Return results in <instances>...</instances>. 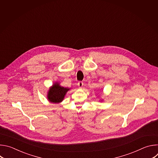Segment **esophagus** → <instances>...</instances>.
<instances>
[{
	"instance_id": "34e87169",
	"label": "esophagus",
	"mask_w": 158,
	"mask_h": 158,
	"mask_svg": "<svg viewBox=\"0 0 158 158\" xmlns=\"http://www.w3.org/2000/svg\"><path fill=\"white\" fill-rule=\"evenodd\" d=\"M77 85H78V86H79V88H82V86H83V85H84V82H82V81H79V82L77 83Z\"/></svg>"
}]
</instances>
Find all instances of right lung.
Here are the masks:
<instances>
[{
    "mask_svg": "<svg viewBox=\"0 0 158 158\" xmlns=\"http://www.w3.org/2000/svg\"><path fill=\"white\" fill-rule=\"evenodd\" d=\"M69 89L60 86L59 84H54L49 89L48 98L49 101L54 103L61 102Z\"/></svg>",
    "mask_w": 158,
    "mask_h": 158,
    "instance_id": "right-lung-1",
    "label": "right lung"
}]
</instances>
